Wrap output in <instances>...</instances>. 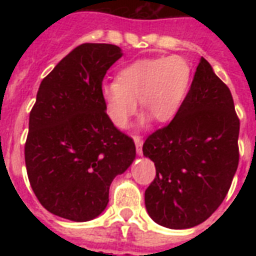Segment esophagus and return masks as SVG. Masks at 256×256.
Instances as JSON below:
<instances>
[{"mask_svg": "<svg viewBox=\"0 0 256 256\" xmlns=\"http://www.w3.org/2000/svg\"><path fill=\"white\" fill-rule=\"evenodd\" d=\"M132 140H134V142H136V154H138V156H142V144H144V140H142V138L138 136H132Z\"/></svg>", "mask_w": 256, "mask_h": 256, "instance_id": "1", "label": "esophagus"}]
</instances>
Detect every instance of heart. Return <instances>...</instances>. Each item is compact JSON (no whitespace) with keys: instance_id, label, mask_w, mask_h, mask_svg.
<instances>
[{"instance_id":"heart-1","label":"heart","mask_w":256,"mask_h":256,"mask_svg":"<svg viewBox=\"0 0 256 256\" xmlns=\"http://www.w3.org/2000/svg\"><path fill=\"white\" fill-rule=\"evenodd\" d=\"M192 69L182 56L138 60L116 74V82L100 88L106 112L116 128H126L140 108L158 122L178 116L191 85Z\"/></svg>"}]
</instances>
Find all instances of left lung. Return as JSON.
I'll use <instances>...</instances> for the list:
<instances>
[{
    "instance_id": "left-lung-1",
    "label": "left lung",
    "mask_w": 256,
    "mask_h": 256,
    "mask_svg": "<svg viewBox=\"0 0 256 256\" xmlns=\"http://www.w3.org/2000/svg\"><path fill=\"white\" fill-rule=\"evenodd\" d=\"M239 120L230 88L200 58L178 116L144 140L156 175L144 191L150 218L183 230L204 222L226 198L239 162Z\"/></svg>"
}]
</instances>
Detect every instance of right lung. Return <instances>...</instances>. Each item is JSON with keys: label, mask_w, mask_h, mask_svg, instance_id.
Here are the masks:
<instances>
[{"label": "right lung", "mask_w": 256, "mask_h": 256, "mask_svg": "<svg viewBox=\"0 0 256 256\" xmlns=\"http://www.w3.org/2000/svg\"><path fill=\"white\" fill-rule=\"evenodd\" d=\"M124 56L110 44H84L42 80L29 116L25 164L30 186L52 214L88 222L104 212L108 188L136 160L100 96L106 72Z\"/></svg>", "instance_id": "obj_1"}]
</instances>
